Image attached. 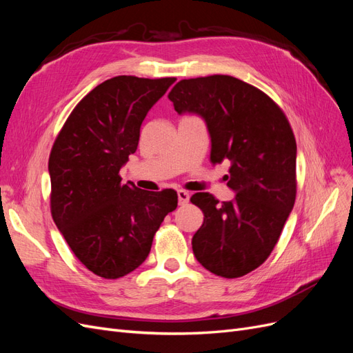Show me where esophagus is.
<instances>
[{
    "instance_id": "obj_1",
    "label": "esophagus",
    "mask_w": 353,
    "mask_h": 353,
    "mask_svg": "<svg viewBox=\"0 0 353 353\" xmlns=\"http://www.w3.org/2000/svg\"><path fill=\"white\" fill-rule=\"evenodd\" d=\"M178 200H179V205L184 206V205H187V203L190 201V194L187 193V191H184V190H179L178 191Z\"/></svg>"
}]
</instances>
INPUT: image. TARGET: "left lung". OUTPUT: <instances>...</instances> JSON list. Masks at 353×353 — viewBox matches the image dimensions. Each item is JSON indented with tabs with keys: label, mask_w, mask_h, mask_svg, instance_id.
Wrapping results in <instances>:
<instances>
[{
	"label": "left lung",
	"mask_w": 353,
	"mask_h": 353,
	"mask_svg": "<svg viewBox=\"0 0 353 353\" xmlns=\"http://www.w3.org/2000/svg\"><path fill=\"white\" fill-rule=\"evenodd\" d=\"M168 99L175 110L197 113L210 134V162H231L232 201L196 193L203 212L194 234L196 259L212 274L239 279L261 266L279 241L296 200V140L270 95L228 74L179 81Z\"/></svg>",
	"instance_id": "obj_1"
}]
</instances>
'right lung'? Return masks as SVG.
<instances>
[{
	"label": "right lung",
	"instance_id": "1",
	"mask_svg": "<svg viewBox=\"0 0 353 353\" xmlns=\"http://www.w3.org/2000/svg\"><path fill=\"white\" fill-rule=\"evenodd\" d=\"M175 81L126 74L104 81L77 104L52 144L51 216L79 262L101 279L137 270L178 206L176 191H144L119 175L147 112Z\"/></svg>",
	"mask_w": 353,
	"mask_h": 353
}]
</instances>
